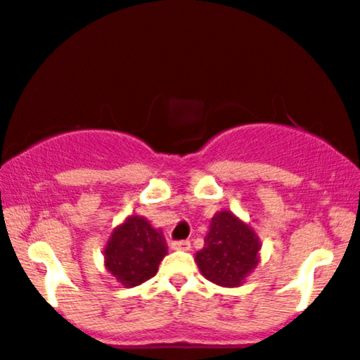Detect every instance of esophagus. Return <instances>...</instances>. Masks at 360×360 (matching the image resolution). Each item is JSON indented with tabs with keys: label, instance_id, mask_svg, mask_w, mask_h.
Listing matches in <instances>:
<instances>
[{
	"label": "esophagus",
	"instance_id": "34e87169",
	"mask_svg": "<svg viewBox=\"0 0 360 360\" xmlns=\"http://www.w3.org/2000/svg\"><path fill=\"white\" fill-rule=\"evenodd\" d=\"M172 249H175V251H188L190 240H173Z\"/></svg>",
	"mask_w": 360,
	"mask_h": 360
}]
</instances>
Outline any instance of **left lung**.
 Here are the masks:
<instances>
[{
  "mask_svg": "<svg viewBox=\"0 0 360 360\" xmlns=\"http://www.w3.org/2000/svg\"><path fill=\"white\" fill-rule=\"evenodd\" d=\"M195 261L209 281L236 288L259 261V239L255 231L232 212L215 214Z\"/></svg>",
  "mask_w": 360,
  "mask_h": 360,
  "instance_id": "obj_1",
  "label": "left lung"
}]
</instances>
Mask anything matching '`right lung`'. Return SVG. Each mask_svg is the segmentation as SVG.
<instances>
[{"mask_svg":"<svg viewBox=\"0 0 360 360\" xmlns=\"http://www.w3.org/2000/svg\"><path fill=\"white\" fill-rule=\"evenodd\" d=\"M167 251L162 232L146 219L131 215L108 240L105 268L122 286L133 288L155 276Z\"/></svg>","mask_w":360,"mask_h":360,"instance_id":"1","label":"right lung"}]
</instances>
